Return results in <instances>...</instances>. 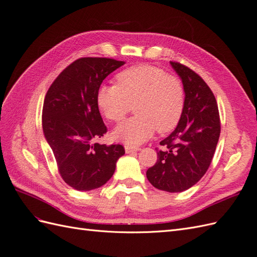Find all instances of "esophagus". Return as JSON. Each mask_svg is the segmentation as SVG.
Listing matches in <instances>:
<instances>
[{"label":"esophagus","instance_id":"esophagus-1","mask_svg":"<svg viewBox=\"0 0 257 257\" xmlns=\"http://www.w3.org/2000/svg\"><path fill=\"white\" fill-rule=\"evenodd\" d=\"M141 149L139 148H136V147H131V146H125V152L126 153H131V152H137Z\"/></svg>","mask_w":257,"mask_h":257}]
</instances>
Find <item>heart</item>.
<instances>
[{
	"label": "heart",
	"mask_w": 257,
	"mask_h": 257,
	"mask_svg": "<svg viewBox=\"0 0 257 257\" xmlns=\"http://www.w3.org/2000/svg\"><path fill=\"white\" fill-rule=\"evenodd\" d=\"M118 84L99 85L96 102L107 119L119 122L135 106L136 116L113 131L116 141L138 146L160 133L172 131L184 105L183 84L175 76L152 65H138L116 76Z\"/></svg>",
	"instance_id": "heart-1"
}]
</instances>
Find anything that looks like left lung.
Wrapping results in <instances>:
<instances>
[{
  "instance_id": "1",
  "label": "left lung",
  "mask_w": 257,
  "mask_h": 257,
  "mask_svg": "<svg viewBox=\"0 0 257 257\" xmlns=\"http://www.w3.org/2000/svg\"><path fill=\"white\" fill-rule=\"evenodd\" d=\"M184 89L183 110L175 131L160 143L158 161L147 170L149 182L159 190L179 193L196 184L212 161L221 123L212 91L192 69L170 62Z\"/></svg>"
}]
</instances>
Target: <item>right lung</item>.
I'll return each instance as SVG.
<instances>
[{
	"label": "right lung",
	"instance_id": "right-lung-1",
	"mask_svg": "<svg viewBox=\"0 0 257 257\" xmlns=\"http://www.w3.org/2000/svg\"><path fill=\"white\" fill-rule=\"evenodd\" d=\"M124 64L107 58L76 60L57 77L45 96V139L62 179L77 191L104 185L125 153L121 145L95 143L107 132L96 102L97 90L108 75Z\"/></svg>",
	"mask_w": 257,
	"mask_h": 257
}]
</instances>
